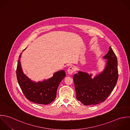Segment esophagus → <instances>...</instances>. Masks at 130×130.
Here are the masks:
<instances>
[{"instance_id":"34e87169","label":"esophagus","mask_w":130,"mask_h":130,"mask_svg":"<svg viewBox=\"0 0 130 130\" xmlns=\"http://www.w3.org/2000/svg\"><path fill=\"white\" fill-rule=\"evenodd\" d=\"M75 71V69L73 67L70 66L67 69V72L69 74H72Z\"/></svg>"}]
</instances>
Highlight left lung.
Returning <instances> with one entry per match:
<instances>
[{
    "label": "left lung",
    "mask_w": 130,
    "mask_h": 130,
    "mask_svg": "<svg viewBox=\"0 0 130 130\" xmlns=\"http://www.w3.org/2000/svg\"><path fill=\"white\" fill-rule=\"evenodd\" d=\"M104 59H107L104 70L94 78H92V74L82 71L73 75L76 99L85 105L103 102L111 94L117 83L118 60L111 46Z\"/></svg>",
    "instance_id": "left-lung-1"
}]
</instances>
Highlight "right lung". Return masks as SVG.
Segmentation results:
<instances>
[{
  "instance_id": "add662e5",
  "label": "right lung",
  "mask_w": 130,
  "mask_h": 130,
  "mask_svg": "<svg viewBox=\"0 0 130 130\" xmlns=\"http://www.w3.org/2000/svg\"><path fill=\"white\" fill-rule=\"evenodd\" d=\"M21 57V55H20L16 74L18 84L26 98L31 102L39 104L46 105L52 102L56 97L60 83L66 76L65 72L60 70L55 72L47 80L33 82L23 73L20 62Z\"/></svg>"
}]
</instances>
